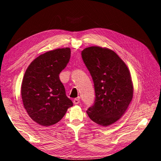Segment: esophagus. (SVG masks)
<instances>
[{
	"label": "esophagus",
	"instance_id": "1",
	"mask_svg": "<svg viewBox=\"0 0 161 161\" xmlns=\"http://www.w3.org/2000/svg\"><path fill=\"white\" fill-rule=\"evenodd\" d=\"M73 103H74L75 105H77L79 104L80 103V100L79 99H75L74 100H73Z\"/></svg>",
	"mask_w": 161,
	"mask_h": 161
}]
</instances>
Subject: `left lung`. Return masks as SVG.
<instances>
[{
	"label": "left lung",
	"instance_id": "left-lung-1",
	"mask_svg": "<svg viewBox=\"0 0 161 161\" xmlns=\"http://www.w3.org/2000/svg\"><path fill=\"white\" fill-rule=\"evenodd\" d=\"M82 58L94 82L95 100L86 111L90 119L102 126L115 123L127 110L133 97V83L124 62L108 48L86 47Z\"/></svg>",
	"mask_w": 161,
	"mask_h": 161
}]
</instances>
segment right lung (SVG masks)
<instances>
[{"label":"right lung","instance_id":"add662e5","mask_svg":"<svg viewBox=\"0 0 161 161\" xmlns=\"http://www.w3.org/2000/svg\"><path fill=\"white\" fill-rule=\"evenodd\" d=\"M69 47L39 56L27 69L21 85L24 108L36 123L49 126L58 122L73 105L59 75L70 58Z\"/></svg>","mask_w":161,"mask_h":161}]
</instances>
